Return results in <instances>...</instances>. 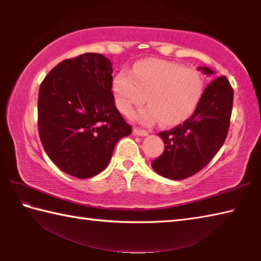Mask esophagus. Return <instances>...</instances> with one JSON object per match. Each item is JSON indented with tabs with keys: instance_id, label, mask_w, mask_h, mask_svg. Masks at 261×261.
I'll list each match as a JSON object with an SVG mask.
<instances>
[{
	"instance_id": "1",
	"label": "esophagus",
	"mask_w": 261,
	"mask_h": 261,
	"mask_svg": "<svg viewBox=\"0 0 261 261\" xmlns=\"http://www.w3.org/2000/svg\"><path fill=\"white\" fill-rule=\"evenodd\" d=\"M134 134H135L136 136L145 137V136L148 135V132L145 131V130H140V129H137V127H135V129H134Z\"/></svg>"
}]
</instances>
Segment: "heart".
Returning a JSON list of instances; mask_svg holds the SVG:
<instances>
[{
	"mask_svg": "<svg viewBox=\"0 0 261 261\" xmlns=\"http://www.w3.org/2000/svg\"><path fill=\"white\" fill-rule=\"evenodd\" d=\"M204 87L199 71L159 59L137 62L131 72L122 70L113 81L117 108L126 116L143 105L147 96L149 105L134 116L145 125L159 120L165 126L187 121L199 106Z\"/></svg>",
	"mask_w": 261,
	"mask_h": 261,
	"instance_id": "obj_1",
	"label": "heart"
}]
</instances>
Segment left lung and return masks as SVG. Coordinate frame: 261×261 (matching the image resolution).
Returning a JSON list of instances; mask_svg holds the SVG:
<instances>
[{"label":"left lung","mask_w":261,"mask_h":261,"mask_svg":"<svg viewBox=\"0 0 261 261\" xmlns=\"http://www.w3.org/2000/svg\"><path fill=\"white\" fill-rule=\"evenodd\" d=\"M198 70L205 74L215 73L206 67ZM232 100L233 91L226 77L211 82L191 117L174 129L158 134L166 145L161 155L152 161L153 169L163 177L179 180L208 165L227 138Z\"/></svg>","instance_id":"1"}]
</instances>
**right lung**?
Instances as JSON below:
<instances>
[{
	"instance_id": "right-lung-1",
	"label": "right lung",
	"mask_w": 261,
	"mask_h": 261,
	"mask_svg": "<svg viewBox=\"0 0 261 261\" xmlns=\"http://www.w3.org/2000/svg\"><path fill=\"white\" fill-rule=\"evenodd\" d=\"M112 73L107 57L85 53L57 64L40 85L41 144L50 160L73 177L101 173L117 141L132 132L115 106Z\"/></svg>"
}]
</instances>
